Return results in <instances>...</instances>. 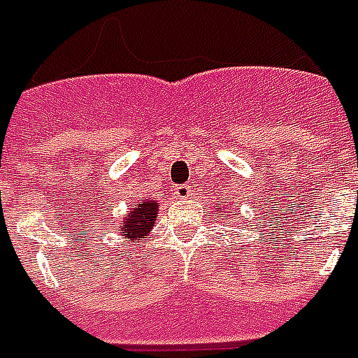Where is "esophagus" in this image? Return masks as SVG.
I'll return each mask as SVG.
<instances>
[{
    "label": "esophagus",
    "instance_id": "obj_1",
    "mask_svg": "<svg viewBox=\"0 0 358 358\" xmlns=\"http://www.w3.org/2000/svg\"><path fill=\"white\" fill-rule=\"evenodd\" d=\"M174 195L178 196V199H189V196H191V185H185V184L176 185V187H174Z\"/></svg>",
    "mask_w": 358,
    "mask_h": 358
}]
</instances>
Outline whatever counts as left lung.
<instances>
[{"mask_svg":"<svg viewBox=\"0 0 358 358\" xmlns=\"http://www.w3.org/2000/svg\"><path fill=\"white\" fill-rule=\"evenodd\" d=\"M215 212L223 217V221H229V219H234L236 217V212L234 210H230L229 212V208H224V204H221V202H217L215 204Z\"/></svg>","mask_w":358,"mask_h":358,"instance_id":"obj_1","label":"left lung"}]
</instances>
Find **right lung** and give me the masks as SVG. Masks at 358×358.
Here are the masks:
<instances>
[{"label":"right lung","mask_w":358,"mask_h":358,"mask_svg":"<svg viewBox=\"0 0 358 358\" xmlns=\"http://www.w3.org/2000/svg\"><path fill=\"white\" fill-rule=\"evenodd\" d=\"M157 219V201L143 199L134 208H129L126 217L120 219L119 232L128 243L145 241V238L152 232Z\"/></svg>","instance_id":"add662e5"}]
</instances>
